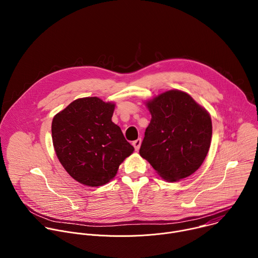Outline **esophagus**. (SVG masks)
Segmentation results:
<instances>
[{
    "label": "esophagus",
    "instance_id": "1",
    "mask_svg": "<svg viewBox=\"0 0 258 258\" xmlns=\"http://www.w3.org/2000/svg\"><path fill=\"white\" fill-rule=\"evenodd\" d=\"M141 144H142V140H141V139H137L136 141L133 142V146L135 147V150H136V151H138V150L140 149Z\"/></svg>",
    "mask_w": 258,
    "mask_h": 258
}]
</instances>
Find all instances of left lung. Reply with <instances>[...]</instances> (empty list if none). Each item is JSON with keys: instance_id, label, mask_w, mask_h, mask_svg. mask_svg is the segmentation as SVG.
Masks as SVG:
<instances>
[{"instance_id": "8db88e82", "label": "left lung", "mask_w": 258, "mask_h": 258, "mask_svg": "<svg viewBox=\"0 0 258 258\" xmlns=\"http://www.w3.org/2000/svg\"><path fill=\"white\" fill-rule=\"evenodd\" d=\"M151 121L140 155L167 181L194 173L203 163L212 136L211 117L187 93L170 90L147 101Z\"/></svg>"}]
</instances>
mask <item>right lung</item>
I'll use <instances>...</instances> for the list:
<instances>
[{"mask_svg":"<svg viewBox=\"0 0 258 258\" xmlns=\"http://www.w3.org/2000/svg\"><path fill=\"white\" fill-rule=\"evenodd\" d=\"M114 107L97 97L81 98L53 118L56 155L69 175L85 186L99 187L111 180L135 150L111 120Z\"/></svg>","mask_w":258,"mask_h":258,"instance_id":"1","label":"right lung"}]
</instances>
